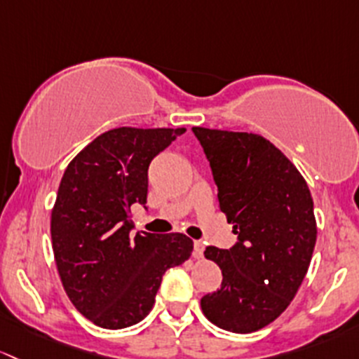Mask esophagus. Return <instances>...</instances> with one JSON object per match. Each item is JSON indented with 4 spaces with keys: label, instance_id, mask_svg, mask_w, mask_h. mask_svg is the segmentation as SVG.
<instances>
[{
    "label": "esophagus",
    "instance_id": "esophagus-1",
    "mask_svg": "<svg viewBox=\"0 0 359 359\" xmlns=\"http://www.w3.org/2000/svg\"><path fill=\"white\" fill-rule=\"evenodd\" d=\"M204 249H205L204 242H201V240H195V242H194V256L195 257H202V256H204Z\"/></svg>",
    "mask_w": 359,
    "mask_h": 359
}]
</instances>
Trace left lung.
Listing matches in <instances>:
<instances>
[{"instance_id":"obj_1","label":"left lung","mask_w":359,"mask_h":359,"mask_svg":"<svg viewBox=\"0 0 359 359\" xmlns=\"http://www.w3.org/2000/svg\"><path fill=\"white\" fill-rule=\"evenodd\" d=\"M233 224L231 249L207 247L221 268V289L201 299L207 320L250 334L282 315L297 294L316 243L308 183L269 140L254 133L194 128Z\"/></svg>"}]
</instances>
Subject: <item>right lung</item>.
Listing matches in <instances>:
<instances>
[{
  "label": "right lung",
  "instance_id": "1",
  "mask_svg": "<svg viewBox=\"0 0 359 359\" xmlns=\"http://www.w3.org/2000/svg\"><path fill=\"white\" fill-rule=\"evenodd\" d=\"M184 128H116L70 161L51 209L62 285L102 328L131 327L152 311L162 275L190 257L183 233L131 235V207L145 205L149 165Z\"/></svg>",
  "mask_w": 359,
  "mask_h": 359
}]
</instances>
